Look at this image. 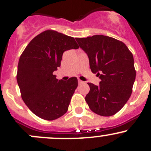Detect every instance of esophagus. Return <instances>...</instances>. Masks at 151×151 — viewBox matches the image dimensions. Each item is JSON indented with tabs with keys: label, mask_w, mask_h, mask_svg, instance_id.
I'll use <instances>...</instances> for the list:
<instances>
[{
	"label": "esophagus",
	"mask_w": 151,
	"mask_h": 151,
	"mask_svg": "<svg viewBox=\"0 0 151 151\" xmlns=\"http://www.w3.org/2000/svg\"><path fill=\"white\" fill-rule=\"evenodd\" d=\"M78 82H79V84H83V83H84V81H81V79H78Z\"/></svg>",
	"instance_id": "obj_1"
}]
</instances>
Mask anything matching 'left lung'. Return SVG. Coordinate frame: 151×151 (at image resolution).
<instances>
[{"mask_svg": "<svg viewBox=\"0 0 151 151\" xmlns=\"http://www.w3.org/2000/svg\"><path fill=\"white\" fill-rule=\"evenodd\" d=\"M75 39L89 57L91 72L101 79L99 86L87 83L90 90L85 97L86 103L98 115H114L132 93L136 79L133 54L124 42L108 36Z\"/></svg>", "mask_w": 151, "mask_h": 151, "instance_id": "1", "label": "left lung"}]
</instances>
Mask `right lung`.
<instances>
[{"label":"right lung","instance_id":"right-lung-1","mask_svg":"<svg viewBox=\"0 0 151 151\" xmlns=\"http://www.w3.org/2000/svg\"><path fill=\"white\" fill-rule=\"evenodd\" d=\"M78 48L74 37L47 30L35 37L20 55L17 72L20 94L38 117L52 121L68 110L77 78L58 80L53 72L60 67L64 52Z\"/></svg>","mask_w":151,"mask_h":151}]
</instances>
